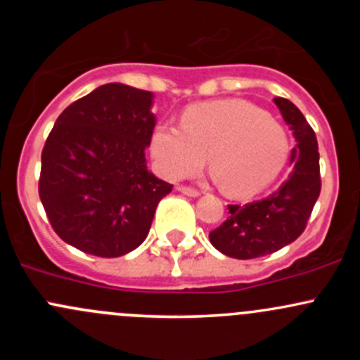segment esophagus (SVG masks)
Segmentation results:
<instances>
[{
	"label": "esophagus",
	"instance_id": "1",
	"mask_svg": "<svg viewBox=\"0 0 360 360\" xmlns=\"http://www.w3.org/2000/svg\"><path fill=\"white\" fill-rule=\"evenodd\" d=\"M177 190L181 191L183 195H188V197H200V191L195 190V188H190V186H179Z\"/></svg>",
	"mask_w": 360,
	"mask_h": 360
}]
</instances>
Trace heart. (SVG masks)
<instances>
[{
	"label": "heart",
	"mask_w": 360,
	"mask_h": 360,
	"mask_svg": "<svg viewBox=\"0 0 360 360\" xmlns=\"http://www.w3.org/2000/svg\"><path fill=\"white\" fill-rule=\"evenodd\" d=\"M163 177L179 181L209 169L233 197L264 190L282 170L288 137L281 123L242 99H221L190 106L181 127L160 123L150 144Z\"/></svg>",
	"instance_id": "b5f03b06"
}]
</instances>
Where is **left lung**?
I'll use <instances>...</instances> for the list:
<instances>
[{
	"label": "left lung",
	"mask_w": 360,
	"mask_h": 360,
	"mask_svg": "<svg viewBox=\"0 0 360 360\" xmlns=\"http://www.w3.org/2000/svg\"><path fill=\"white\" fill-rule=\"evenodd\" d=\"M274 103L296 139V148L291 151L292 170L281 188L266 198L245 205H228V219L209 233L210 244L235 259L266 256L296 240L307 228L321 195L315 132L291 101L275 97Z\"/></svg>",
	"instance_id": "1"
}]
</instances>
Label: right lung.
<instances>
[{
  "label": "right lung",
  "instance_id": "add662e5",
  "mask_svg": "<svg viewBox=\"0 0 360 360\" xmlns=\"http://www.w3.org/2000/svg\"><path fill=\"white\" fill-rule=\"evenodd\" d=\"M153 94L108 83L60 112L41 151L39 198L72 248L118 257L148 237L172 184L148 170Z\"/></svg>",
  "mask_w": 360,
  "mask_h": 360
}]
</instances>
